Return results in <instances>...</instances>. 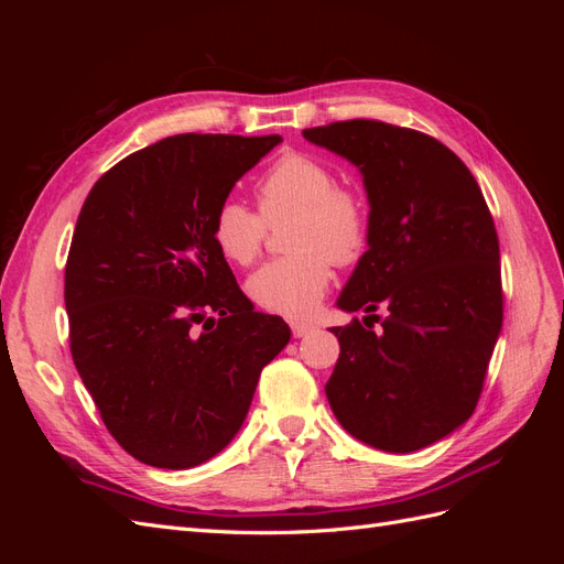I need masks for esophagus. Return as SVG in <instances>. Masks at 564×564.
Wrapping results in <instances>:
<instances>
[{"label":"esophagus","instance_id":"esophagus-1","mask_svg":"<svg viewBox=\"0 0 564 564\" xmlns=\"http://www.w3.org/2000/svg\"><path fill=\"white\" fill-rule=\"evenodd\" d=\"M289 327H292V334H294L296 338L308 336V334L315 329L311 322H301V319H292V322H289Z\"/></svg>","mask_w":564,"mask_h":564}]
</instances>
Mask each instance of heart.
Segmentation results:
<instances>
[{
	"mask_svg": "<svg viewBox=\"0 0 564 564\" xmlns=\"http://www.w3.org/2000/svg\"><path fill=\"white\" fill-rule=\"evenodd\" d=\"M256 214L224 199L212 218V240L232 265L259 259L268 228L286 224L289 256L265 263L249 278V296L263 311L308 317L327 294L334 265H352L371 237L369 199L352 183L336 181L334 169L305 152H286L253 185Z\"/></svg>",
	"mask_w": 564,
	"mask_h": 564,
	"instance_id": "1",
	"label": "heart"
}]
</instances>
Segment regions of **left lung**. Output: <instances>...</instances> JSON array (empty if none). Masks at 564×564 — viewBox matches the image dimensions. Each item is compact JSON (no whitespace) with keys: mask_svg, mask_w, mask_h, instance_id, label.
Listing matches in <instances>:
<instances>
[{"mask_svg":"<svg viewBox=\"0 0 564 564\" xmlns=\"http://www.w3.org/2000/svg\"><path fill=\"white\" fill-rule=\"evenodd\" d=\"M303 135L360 166L371 207L369 249L338 296V308L369 313L367 327L357 317L332 327V412L371 447L423 449L475 412L501 332L491 212L468 166L429 133L348 119Z\"/></svg>","mask_w":564,"mask_h":564,"instance_id":"1","label":"left lung"}]
</instances>
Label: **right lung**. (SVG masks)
<instances>
[{"label": "right lung", "instance_id": "right-lung-1", "mask_svg": "<svg viewBox=\"0 0 564 564\" xmlns=\"http://www.w3.org/2000/svg\"><path fill=\"white\" fill-rule=\"evenodd\" d=\"M282 135L178 133L117 162L65 263L70 352L119 447L193 468L242 429L286 322L253 311L212 240L216 207Z\"/></svg>", "mask_w": 564, "mask_h": 564}]
</instances>
